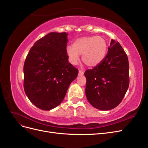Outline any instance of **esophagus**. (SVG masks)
I'll list each match as a JSON object with an SVG mask.
<instances>
[{
    "mask_svg": "<svg viewBox=\"0 0 148 148\" xmlns=\"http://www.w3.org/2000/svg\"><path fill=\"white\" fill-rule=\"evenodd\" d=\"M79 76H82L84 75V71L82 70H79Z\"/></svg>",
    "mask_w": 148,
    "mask_h": 148,
    "instance_id": "esophagus-1",
    "label": "esophagus"
}]
</instances>
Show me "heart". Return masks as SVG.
<instances>
[{
    "label": "heart",
    "instance_id": "b5f03b06",
    "mask_svg": "<svg viewBox=\"0 0 148 148\" xmlns=\"http://www.w3.org/2000/svg\"><path fill=\"white\" fill-rule=\"evenodd\" d=\"M108 50L106 40L101 36H85L75 39L72 46L66 47V54L70 63L76 64L82 55L84 63L90 67H95L105 57Z\"/></svg>",
    "mask_w": 148,
    "mask_h": 148
}]
</instances>
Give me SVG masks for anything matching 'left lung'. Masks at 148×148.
I'll use <instances>...</instances> for the list:
<instances>
[{
  "label": "left lung",
  "instance_id": "left-lung-1",
  "mask_svg": "<svg viewBox=\"0 0 148 148\" xmlns=\"http://www.w3.org/2000/svg\"><path fill=\"white\" fill-rule=\"evenodd\" d=\"M128 69L125 52L119 42L112 39L101 63L84 74L85 95L92 106L108 111L121 103L129 86Z\"/></svg>",
  "mask_w": 148,
  "mask_h": 148
}]
</instances>
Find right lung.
<instances>
[{"label":"right lung","instance_id":"1","mask_svg":"<svg viewBox=\"0 0 148 148\" xmlns=\"http://www.w3.org/2000/svg\"><path fill=\"white\" fill-rule=\"evenodd\" d=\"M66 32H51L34 43L24 64V89L38 108L50 111L60 105L78 70L69 63Z\"/></svg>","mask_w":148,"mask_h":148}]
</instances>
